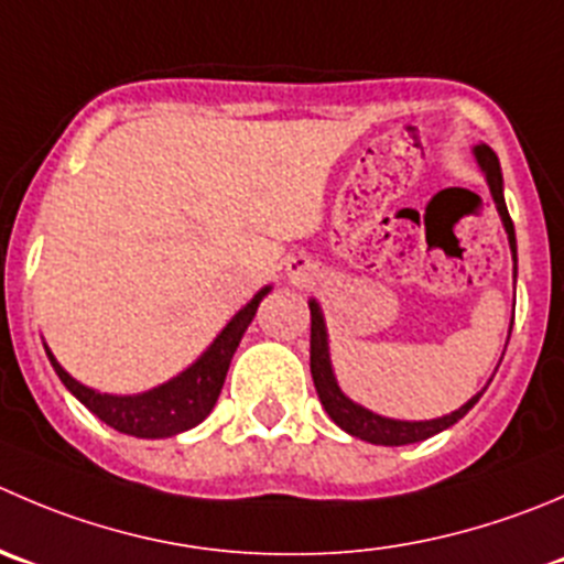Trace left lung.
I'll use <instances>...</instances> for the list:
<instances>
[{
    "label": "left lung",
    "mask_w": 564,
    "mask_h": 564,
    "mask_svg": "<svg viewBox=\"0 0 564 564\" xmlns=\"http://www.w3.org/2000/svg\"><path fill=\"white\" fill-rule=\"evenodd\" d=\"M477 154L479 167H482L485 178L490 184V193H494L496 209H499L501 220H505L507 237H510V250L512 259H516V270H518V253H516V228H512L510 212H507L505 204V193H501V167H499V156L494 154L490 145H477L474 149ZM311 377H314L316 393H319L322 408L327 410L333 421H336L338 427L344 433L355 435L360 441H369V444H380V446H404V444H419V441H427L433 435H438L441 430L452 427L455 421H460L474 404L479 402L482 393H477L474 399H468L460 410L455 413L444 415V419H433V421H393V419H382V415L369 413L360 404L349 402L336 386V377H333L330 369V355H327V333H325V319H322L319 305L311 300ZM512 330V327H510Z\"/></svg>",
    "instance_id": "obj_1"
}]
</instances>
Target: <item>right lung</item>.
Masks as SVG:
<instances>
[{
    "label": "right lung",
    "mask_w": 564,
    "mask_h": 564,
    "mask_svg": "<svg viewBox=\"0 0 564 564\" xmlns=\"http://www.w3.org/2000/svg\"><path fill=\"white\" fill-rule=\"evenodd\" d=\"M270 292V286L261 289L226 327H223L220 336L215 338L209 349L189 366L187 371H182L178 377H173L171 382L160 388H151L145 393H137V397H109V393H98L93 388L76 382L63 366L54 360V355L48 352L54 371L63 380V386L85 404L90 413H96L104 424H109L112 430L126 435H134V438H171V435L184 433V430H193L195 424L206 419L215 408L217 397H220V388L226 382V371L231 366L234 352H237L239 341H242V333L248 330V325L253 322L256 308L264 300V294Z\"/></svg>",
    "instance_id": "add662e5"
}]
</instances>
